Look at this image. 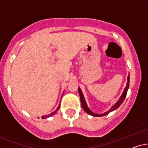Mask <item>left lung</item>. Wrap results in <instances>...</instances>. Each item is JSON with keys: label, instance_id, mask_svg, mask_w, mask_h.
I'll return each mask as SVG.
<instances>
[{"label": "left lung", "instance_id": "obj_1", "mask_svg": "<svg viewBox=\"0 0 148 148\" xmlns=\"http://www.w3.org/2000/svg\"><path fill=\"white\" fill-rule=\"evenodd\" d=\"M129 82H130V75L129 74L127 76V85H126L125 89H124V91L123 92V94L121 95V97L119 98V99L118 100L116 101V103L114 105H113L112 106L111 108H110V109L109 110H108L107 112H104L103 114H95L94 113V112H92L91 110H90L89 108H88L87 104L86 103V101H85V99H84V97L83 95V94H82V92L81 89H80V87H78V92H79V95H80V102H81V105H82V107L83 108L84 111H85L86 113L88 114H89L90 116H95V117H101V116H106L107 115L110 113V112H111L112 111H114V110H116L118 108L120 107V106L121 105L122 103H123V102L124 101V100H125L126 96H127V91H128V89H129Z\"/></svg>", "mask_w": 148, "mask_h": 148}]
</instances>
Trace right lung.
Segmentation results:
<instances>
[{
  "mask_svg": "<svg viewBox=\"0 0 148 148\" xmlns=\"http://www.w3.org/2000/svg\"><path fill=\"white\" fill-rule=\"evenodd\" d=\"M60 105H59V106L58 108H57V109L55 110V111L53 112H52V113H51L50 114H49V115H46V116H42V119H46V118H49V117H51V116H52L53 115H54L57 112H58V110L60 109Z\"/></svg>",
  "mask_w": 148,
  "mask_h": 148,
  "instance_id": "obj_1",
  "label": "right lung"
}]
</instances>
